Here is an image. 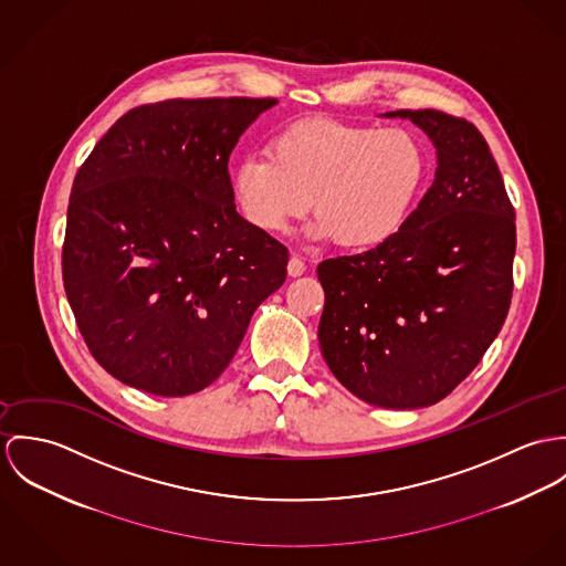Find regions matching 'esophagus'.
<instances>
[{
	"instance_id": "34e87169",
	"label": "esophagus",
	"mask_w": 566,
	"mask_h": 566,
	"mask_svg": "<svg viewBox=\"0 0 566 566\" xmlns=\"http://www.w3.org/2000/svg\"><path fill=\"white\" fill-rule=\"evenodd\" d=\"M286 269H289V275H291V277H300V275H304V271H306V262H304L300 255H291Z\"/></svg>"
}]
</instances>
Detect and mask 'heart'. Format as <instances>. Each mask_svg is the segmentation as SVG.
Segmentation results:
<instances>
[{"label": "heart", "instance_id": "b5f03b06", "mask_svg": "<svg viewBox=\"0 0 566 566\" xmlns=\"http://www.w3.org/2000/svg\"><path fill=\"white\" fill-rule=\"evenodd\" d=\"M426 180L428 151L410 129L308 119L273 134L269 156H245L232 169L230 192L264 234L286 232L313 197L311 241L374 250L403 228Z\"/></svg>", "mask_w": 566, "mask_h": 566}]
</instances>
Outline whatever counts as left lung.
Instances as JSON below:
<instances>
[{
  "mask_svg": "<svg viewBox=\"0 0 566 566\" xmlns=\"http://www.w3.org/2000/svg\"><path fill=\"white\" fill-rule=\"evenodd\" d=\"M437 149L434 182L371 252L316 266L318 345L358 399L395 410L447 397L497 338L512 297L514 208L480 129L440 111H395Z\"/></svg>",
  "mask_w": 566,
  "mask_h": 566,
  "instance_id": "1",
  "label": "left lung"
}]
</instances>
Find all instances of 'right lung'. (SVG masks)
Masks as SVG:
<instances>
[{
    "mask_svg": "<svg viewBox=\"0 0 566 566\" xmlns=\"http://www.w3.org/2000/svg\"><path fill=\"white\" fill-rule=\"evenodd\" d=\"M277 99H169L126 113L80 167L63 280L95 360L132 388L185 397L226 371L289 250L230 192L243 132Z\"/></svg>",
    "mask_w": 566,
    "mask_h": 566,
    "instance_id": "1",
    "label": "right lung"
}]
</instances>
